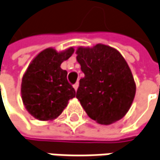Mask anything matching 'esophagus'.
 <instances>
[{
  "label": "esophagus",
  "instance_id": "1",
  "mask_svg": "<svg viewBox=\"0 0 160 160\" xmlns=\"http://www.w3.org/2000/svg\"><path fill=\"white\" fill-rule=\"evenodd\" d=\"M78 86H79V84L78 83H76V84H74V88H75V90H77V88H78Z\"/></svg>",
  "mask_w": 160,
  "mask_h": 160
}]
</instances>
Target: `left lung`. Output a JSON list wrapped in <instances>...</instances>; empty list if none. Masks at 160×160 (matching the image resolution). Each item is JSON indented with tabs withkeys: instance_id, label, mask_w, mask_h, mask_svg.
<instances>
[{
	"instance_id": "8db88e82",
	"label": "left lung",
	"mask_w": 160,
	"mask_h": 160,
	"mask_svg": "<svg viewBox=\"0 0 160 160\" xmlns=\"http://www.w3.org/2000/svg\"><path fill=\"white\" fill-rule=\"evenodd\" d=\"M76 53L84 74L76 98L87 115L105 125L121 120L130 110L136 92L134 78L123 57L103 44L79 47Z\"/></svg>"
}]
</instances>
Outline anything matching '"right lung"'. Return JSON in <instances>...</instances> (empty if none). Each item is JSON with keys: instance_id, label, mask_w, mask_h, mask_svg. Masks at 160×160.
I'll return each instance as SVG.
<instances>
[{"instance_id": "right-lung-1", "label": "right lung", "mask_w": 160, "mask_h": 160, "mask_svg": "<svg viewBox=\"0 0 160 160\" xmlns=\"http://www.w3.org/2000/svg\"><path fill=\"white\" fill-rule=\"evenodd\" d=\"M74 48L58 52L48 48L29 64L21 82V98L28 112L39 121H52L62 113L76 91L68 83V72L60 68Z\"/></svg>"}]
</instances>
